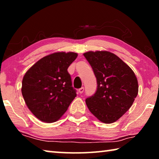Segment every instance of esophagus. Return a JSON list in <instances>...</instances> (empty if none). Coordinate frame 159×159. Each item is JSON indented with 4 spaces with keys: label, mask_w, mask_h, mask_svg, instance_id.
I'll return each mask as SVG.
<instances>
[{
    "label": "esophagus",
    "mask_w": 159,
    "mask_h": 159,
    "mask_svg": "<svg viewBox=\"0 0 159 159\" xmlns=\"http://www.w3.org/2000/svg\"><path fill=\"white\" fill-rule=\"evenodd\" d=\"M83 91H84V88H83V87L80 88H79V93L80 94H82L83 93Z\"/></svg>",
    "instance_id": "34e87169"
}]
</instances>
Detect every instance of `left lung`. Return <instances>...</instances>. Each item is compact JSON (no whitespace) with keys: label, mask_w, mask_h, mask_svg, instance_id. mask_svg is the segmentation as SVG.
Here are the masks:
<instances>
[{"label":"left lung","mask_w":159,"mask_h":159,"mask_svg":"<svg viewBox=\"0 0 159 159\" xmlns=\"http://www.w3.org/2000/svg\"><path fill=\"white\" fill-rule=\"evenodd\" d=\"M97 79L98 88L85 99L90 111L104 123H111L130 108L138 93V79L130 67L107 51L83 54Z\"/></svg>","instance_id":"1"}]
</instances>
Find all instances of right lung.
Masks as SVG:
<instances>
[{
    "mask_svg": "<svg viewBox=\"0 0 159 159\" xmlns=\"http://www.w3.org/2000/svg\"><path fill=\"white\" fill-rule=\"evenodd\" d=\"M75 52H55L34 64L22 80L21 93L29 110L43 122L60 119L76 96L67 69Z\"/></svg>",
    "mask_w": 159,
    "mask_h": 159,
    "instance_id": "add662e5",
    "label": "right lung"
}]
</instances>
